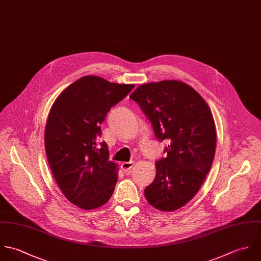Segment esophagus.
Returning a JSON list of instances; mask_svg holds the SVG:
<instances>
[{
    "mask_svg": "<svg viewBox=\"0 0 261 261\" xmlns=\"http://www.w3.org/2000/svg\"><path fill=\"white\" fill-rule=\"evenodd\" d=\"M134 164H135V162L134 161H129V162H123V163H121V169L124 171V172H127V171H129L133 166H134Z\"/></svg>",
    "mask_w": 261,
    "mask_h": 261,
    "instance_id": "34e87169",
    "label": "esophagus"
}]
</instances>
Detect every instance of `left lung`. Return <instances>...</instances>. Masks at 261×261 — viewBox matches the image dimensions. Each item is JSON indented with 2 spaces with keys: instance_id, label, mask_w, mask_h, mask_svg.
<instances>
[{
  "instance_id": "left-lung-1",
  "label": "left lung",
  "mask_w": 261,
  "mask_h": 261,
  "mask_svg": "<svg viewBox=\"0 0 261 261\" xmlns=\"http://www.w3.org/2000/svg\"><path fill=\"white\" fill-rule=\"evenodd\" d=\"M130 98L152 123L157 139L168 141L145 198L163 212L181 208L199 192L215 156L216 127L208 104L191 86L174 80L141 85Z\"/></svg>"
}]
</instances>
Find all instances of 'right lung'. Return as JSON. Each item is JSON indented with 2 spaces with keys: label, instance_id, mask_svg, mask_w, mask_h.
<instances>
[{
  "label": "right lung",
  "instance_id": "1",
  "mask_svg": "<svg viewBox=\"0 0 261 261\" xmlns=\"http://www.w3.org/2000/svg\"><path fill=\"white\" fill-rule=\"evenodd\" d=\"M134 86L86 75L62 91L49 111L44 135L47 160L60 191L79 208H100L113 195L118 165L109 160L106 142L98 146L97 140L110 109Z\"/></svg>",
  "mask_w": 261,
  "mask_h": 261
}]
</instances>
